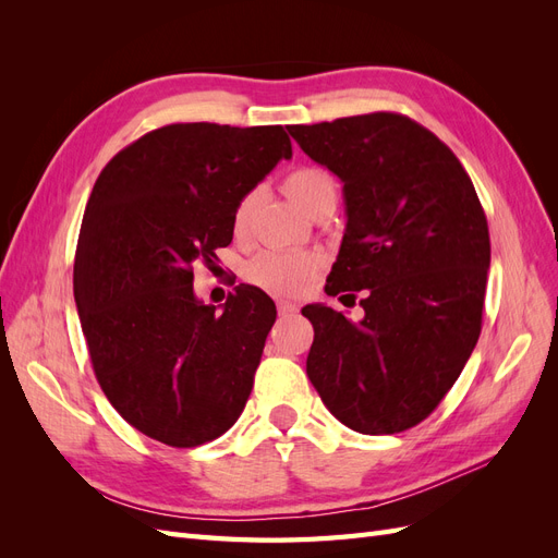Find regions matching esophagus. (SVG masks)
I'll use <instances>...</instances> for the list:
<instances>
[{
    "label": "esophagus",
    "instance_id": "34e87169",
    "mask_svg": "<svg viewBox=\"0 0 558 558\" xmlns=\"http://www.w3.org/2000/svg\"><path fill=\"white\" fill-rule=\"evenodd\" d=\"M277 312H279V316H289V314L298 312V305H295V302H289V300H279Z\"/></svg>",
    "mask_w": 558,
    "mask_h": 558
}]
</instances>
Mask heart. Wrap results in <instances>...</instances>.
Masks as SVG:
<instances>
[{"label":"heart","instance_id":"heart-1","mask_svg":"<svg viewBox=\"0 0 558 558\" xmlns=\"http://www.w3.org/2000/svg\"><path fill=\"white\" fill-rule=\"evenodd\" d=\"M283 191L298 207L312 214L320 202L335 195V183L318 167H300L283 179ZM253 205H256V193H248L234 209L232 230L238 234L246 230ZM318 267L320 256L316 251H260L246 263L244 279L265 293L298 295L307 289Z\"/></svg>","mask_w":558,"mask_h":558}]
</instances>
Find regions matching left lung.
Listing matches in <instances>:
<instances>
[{"mask_svg": "<svg viewBox=\"0 0 558 558\" xmlns=\"http://www.w3.org/2000/svg\"><path fill=\"white\" fill-rule=\"evenodd\" d=\"M289 132L344 183L347 232L326 293L363 291L365 312L353 324L302 310L310 381L351 430L402 433L442 402L480 340L492 265L482 202L451 148L402 113Z\"/></svg>", "mask_w": 558, "mask_h": 558, "instance_id": "8db88e82", "label": "left lung"}]
</instances>
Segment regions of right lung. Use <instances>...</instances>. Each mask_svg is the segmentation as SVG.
<instances>
[{
    "instance_id": "1",
    "label": "right lung",
    "mask_w": 558,
    "mask_h": 558,
    "mask_svg": "<svg viewBox=\"0 0 558 558\" xmlns=\"http://www.w3.org/2000/svg\"><path fill=\"white\" fill-rule=\"evenodd\" d=\"M293 156L281 125L174 123L99 172L83 214L74 300L95 377L130 426L189 449L240 418L277 310L240 283L223 312L193 293L232 242L240 199Z\"/></svg>"
}]
</instances>
